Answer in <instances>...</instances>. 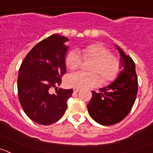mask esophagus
Returning <instances> with one entry per match:
<instances>
[{
    "label": "esophagus",
    "instance_id": "esophagus-1",
    "mask_svg": "<svg viewBox=\"0 0 153 153\" xmlns=\"http://www.w3.org/2000/svg\"><path fill=\"white\" fill-rule=\"evenodd\" d=\"M73 90H74V93H76V92H79V90H80V89L77 88V87H74V88H73Z\"/></svg>",
    "mask_w": 153,
    "mask_h": 153
}]
</instances>
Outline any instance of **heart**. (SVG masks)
Masks as SVG:
<instances>
[{"label":"heart","instance_id":"b5f03b06","mask_svg":"<svg viewBox=\"0 0 153 153\" xmlns=\"http://www.w3.org/2000/svg\"><path fill=\"white\" fill-rule=\"evenodd\" d=\"M78 52L71 51L67 53L65 58L66 67L70 70H76L81 67L82 59L91 60L87 68L90 72L70 74L66 79L68 86L84 88L97 86L100 80L102 84H108L117 79L120 71V62L107 47L101 44H92Z\"/></svg>","mask_w":153,"mask_h":153}]
</instances>
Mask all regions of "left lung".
Returning a JSON list of instances; mask_svg holds the SVG:
<instances>
[{"label":"left lung","instance_id":"obj_1","mask_svg":"<svg viewBox=\"0 0 153 153\" xmlns=\"http://www.w3.org/2000/svg\"><path fill=\"white\" fill-rule=\"evenodd\" d=\"M122 70L117 79L99 92L92 91L87 105L89 114L96 122L111 126L122 121L132 109L138 92L136 66L132 58L119 48Z\"/></svg>","mask_w":153,"mask_h":153}]
</instances>
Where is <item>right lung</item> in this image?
Wrapping results in <instances>:
<instances>
[{
	"mask_svg": "<svg viewBox=\"0 0 153 153\" xmlns=\"http://www.w3.org/2000/svg\"><path fill=\"white\" fill-rule=\"evenodd\" d=\"M66 41L68 39L59 34L41 40L27 54L19 69V100L27 116L36 123L47 126L58 121L74 93L72 89L60 88L51 92L61 84L62 76L66 74Z\"/></svg>",
	"mask_w": 153,
	"mask_h": 153,
	"instance_id": "right-lung-1",
	"label": "right lung"
}]
</instances>
